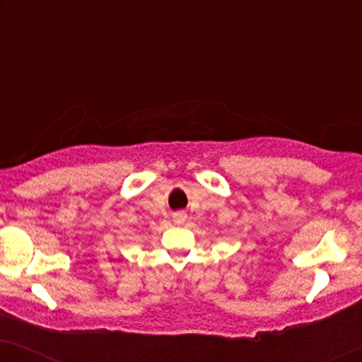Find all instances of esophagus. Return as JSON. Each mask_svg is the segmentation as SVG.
Returning a JSON list of instances; mask_svg holds the SVG:
<instances>
[{
	"label": "esophagus",
	"mask_w": 362,
	"mask_h": 362,
	"mask_svg": "<svg viewBox=\"0 0 362 362\" xmlns=\"http://www.w3.org/2000/svg\"><path fill=\"white\" fill-rule=\"evenodd\" d=\"M186 221V214L185 212H176L175 214V222L176 224H182V222Z\"/></svg>",
	"instance_id": "34e87169"
}]
</instances>
